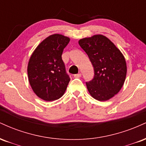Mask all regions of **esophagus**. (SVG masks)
Wrapping results in <instances>:
<instances>
[{
    "label": "esophagus",
    "instance_id": "1",
    "mask_svg": "<svg viewBox=\"0 0 146 146\" xmlns=\"http://www.w3.org/2000/svg\"><path fill=\"white\" fill-rule=\"evenodd\" d=\"M81 73H78L74 75V78H79V77L81 76Z\"/></svg>",
    "mask_w": 146,
    "mask_h": 146
}]
</instances>
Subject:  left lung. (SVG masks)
<instances>
[{"label": "left lung", "mask_w": 146, "mask_h": 146, "mask_svg": "<svg viewBox=\"0 0 146 146\" xmlns=\"http://www.w3.org/2000/svg\"><path fill=\"white\" fill-rule=\"evenodd\" d=\"M94 68L93 80L86 83L96 100L107 101L117 94L124 85L127 67L123 54L109 38L94 35L78 41Z\"/></svg>", "instance_id": "obj_1"}]
</instances>
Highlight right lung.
Masks as SVG:
<instances>
[{
  "label": "right lung",
  "mask_w": 146,
  "mask_h": 146,
  "mask_svg": "<svg viewBox=\"0 0 146 146\" xmlns=\"http://www.w3.org/2000/svg\"><path fill=\"white\" fill-rule=\"evenodd\" d=\"M70 40L61 34L50 35L37 46L29 59V83L34 93L42 100H56L66 92L70 78L61 55Z\"/></svg>",
  "instance_id": "1"
}]
</instances>
